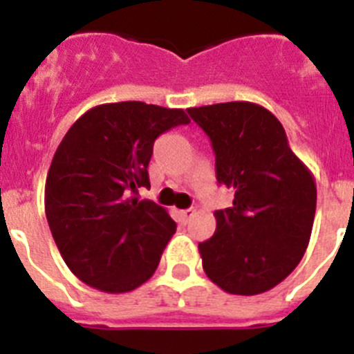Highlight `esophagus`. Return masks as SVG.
I'll return each mask as SVG.
<instances>
[{"mask_svg":"<svg viewBox=\"0 0 354 354\" xmlns=\"http://www.w3.org/2000/svg\"><path fill=\"white\" fill-rule=\"evenodd\" d=\"M195 209H186V211H180V218H183L184 223H187V221L192 220L193 216H195Z\"/></svg>","mask_w":354,"mask_h":354,"instance_id":"obj_1","label":"esophagus"}]
</instances>
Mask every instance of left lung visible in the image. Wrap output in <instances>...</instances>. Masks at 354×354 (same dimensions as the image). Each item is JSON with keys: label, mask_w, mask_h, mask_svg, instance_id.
Returning <instances> with one entry per match:
<instances>
[{"label": "left lung", "mask_w": 354, "mask_h": 354, "mask_svg": "<svg viewBox=\"0 0 354 354\" xmlns=\"http://www.w3.org/2000/svg\"><path fill=\"white\" fill-rule=\"evenodd\" d=\"M216 154V179L234 189L214 212L216 232L198 245L212 283L255 296L286 280L301 261L314 225V174L290 150L282 124L248 101L187 108Z\"/></svg>", "instance_id": "8db88e82"}]
</instances>
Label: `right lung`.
Listing matches in <instances>:
<instances>
[{"label":"right lung","mask_w":354,"mask_h":354,"mask_svg":"<svg viewBox=\"0 0 354 354\" xmlns=\"http://www.w3.org/2000/svg\"><path fill=\"white\" fill-rule=\"evenodd\" d=\"M189 118L179 108L140 101L84 111L55 152L46 179V216L68 270L109 294L145 283L175 234L165 207L131 193L150 186L156 138Z\"/></svg>","instance_id":"obj_1"}]
</instances>
